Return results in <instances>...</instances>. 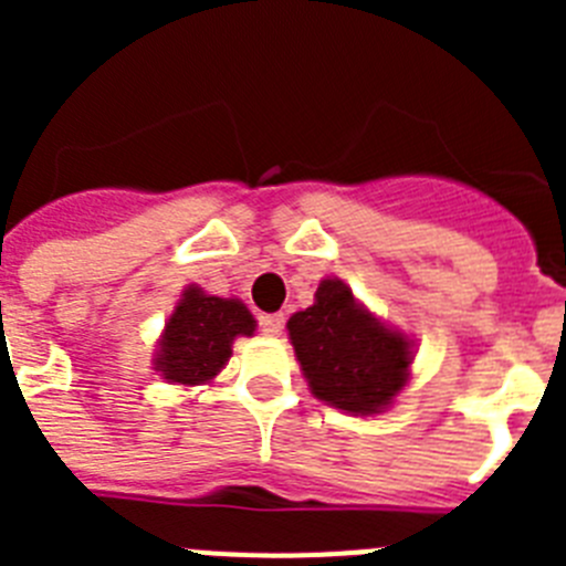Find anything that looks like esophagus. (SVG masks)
Instances as JSON below:
<instances>
[{
  "mask_svg": "<svg viewBox=\"0 0 566 566\" xmlns=\"http://www.w3.org/2000/svg\"><path fill=\"white\" fill-rule=\"evenodd\" d=\"M283 323H286L283 314H260V328H263V334H277L283 328Z\"/></svg>",
  "mask_w": 566,
  "mask_h": 566,
  "instance_id": "34e87169",
  "label": "esophagus"
}]
</instances>
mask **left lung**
<instances>
[{"label":"left lung","mask_w":566,"mask_h":566,"mask_svg":"<svg viewBox=\"0 0 566 566\" xmlns=\"http://www.w3.org/2000/svg\"><path fill=\"white\" fill-rule=\"evenodd\" d=\"M289 337L308 388L348 413H377L408 382L411 348L354 300L339 280H323L314 306L289 319Z\"/></svg>","instance_id":"left-lung-1"}]
</instances>
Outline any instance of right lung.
<instances>
[{
    "label": "right lung",
    "instance_id": "right-lung-1",
    "mask_svg": "<svg viewBox=\"0 0 566 566\" xmlns=\"http://www.w3.org/2000/svg\"><path fill=\"white\" fill-rule=\"evenodd\" d=\"M240 334H254V317L240 300L212 297L189 286L169 317L155 368L172 382H207L232 357V339Z\"/></svg>",
    "mask_w": 566,
    "mask_h": 566
}]
</instances>
